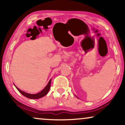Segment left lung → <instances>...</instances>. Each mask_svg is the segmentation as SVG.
<instances>
[{
    "label": "left lung",
    "instance_id": "1",
    "mask_svg": "<svg viewBox=\"0 0 125 125\" xmlns=\"http://www.w3.org/2000/svg\"><path fill=\"white\" fill-rule=\"evenodd\" d=\"M76 97H77V96H76Z\"/></svg>",
    "mask_w": 125,
    "mask_h": 125
}]
</instances>
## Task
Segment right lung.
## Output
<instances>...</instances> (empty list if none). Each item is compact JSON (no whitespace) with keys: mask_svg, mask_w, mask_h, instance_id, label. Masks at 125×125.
I'll return each mask as SVG.
<instances>
[{"mask_svg":"<svg viewBox=\"0 0 125 125\" xmlns=\"http://www.w3.org/2000/svg\"><path fill=\"white\" fill-rule=\"evenodd\" d=\"M51 79L49 80V81L48 82V83L47 86H46L45 88L42 90V91L39 92L38 93H36V94H30V93H26V92L22 91L21 90L19 89L18 87L16 86V85H15V84L14 85L16 88L18 90V91L22 95H23L24 96L27 97V98H28L30 99H39V98H42V97H43L44 96H45V95L48 93L49 90L50 89V88H51Z\"/></svg>","mask_w":125,"mask_h":125,"instance_id":"right-lung-1","label":"right lung"}]
</instances>
